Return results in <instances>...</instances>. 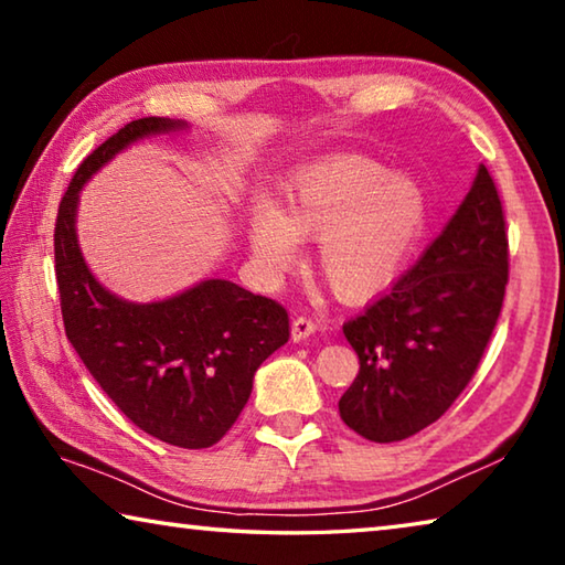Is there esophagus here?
<instances>
[{"instance_id":"1","label":"esophagus","mask_w":565,"mask_h":565,"mask_svg":"<svg viewBox=\"0 0 565 565\" xmlns=\"http://www.w3.org/2000/svg\"><path fill=\"white\" fill-rule=\"evenodd\" d=\"M313 331H317V321H313L311 317H306V313H299V317H294V321H291V337H294V341L309 339Z\"/></svg>"}]
</instances>
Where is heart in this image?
Wrapping results in <instances>:
<instances>
[{"label": "heart", "mask_w": 565, "mask_h": 565, "mask_svg": "<svg viewBox=\"0 0 565 565\" xmlns=\"http://www.w3.org/2000/svg\"><path fill=\"white\" fill-rule=\"evenodd\" d=\"M424 226L426 199L414 179L388 174L374 159L337 157L291 181L286 214L256 204L248 238L274 279L299 259V234H319L321 274L341 299L361 301L398 279Z\"/></svg>", "instance_id": "b5f03b06"}]
</instances>
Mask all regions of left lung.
I'll return each instance as SVG.
<instances>
[{
    "label": "left lung",
    "mask_w": 565,
    "mask_h": 565,
    "mask_svg": "<svg viewBox=\"0 0 565 565\" xmlns=\"http://www.w3.org/2000/svg\"><path fill=\"white\" fill-rule=\"evenodd\" d=\"M509 284V228L491 171L424 256L343 323L359 374L339 401L343 424L376 444L424 431L461 396L499 323Z\"/></svg>",
    "instance_id": "1"
}]
</instances>
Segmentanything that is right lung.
Returning <instances> with one entry per match:
<instances>
[{
    "label": "right lung",
    "instance_id": "right-lung-1",
    "mask_svg": "<svg viewBox=\"0 0 565 565\" xmlns=\"http://www.w3.org/2000/svg\"><path fill=\"white\" fill-rule=\"evenodd\" d=\"M177 127L129 121L82 161L56 214L54 271L66 339L104 394L159 441L209 448L236 424L256 369L289 341V311L222 279L157 303L121 301L94 279L74 234L84 181L131 141Z\"/></svg>",
    "mask_w": 565,
    "mask_h": 565
}]
</instances>
